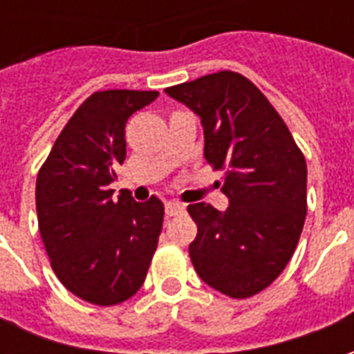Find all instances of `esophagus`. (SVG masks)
I'll list each match as a JSON object with an SVG mask.
<instances>
[{
	"label": "esophagus",
	"instance_id": "obj_1",
	"mask_svg": "<svg viewBox=\"0 0 354 354\" xmlns=\"http://www.w3.org/2000/svg\"><path fill=\"white\" fill-rule=\"evenodd\" d=\"M165 212H167V216H180L185 212V207L180 205V203H167L165 205Z\"/></svg>",
	"mask_w": 354,
	"mask_h": 354
}]
</instances>
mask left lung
Here are the masks:
<instances>
[{"label": "left lung", "mask_w": 354, "mask_h": 354, "mask_svg": "<svg viewBox=\"0 0 354 354\" xmlns=\"http://www.w3.org/2000/svg\"><path fill=\"white\" fill-rule=\"evenodd\" d=\"M201 117L205 159L223 170V212L195 203L189 245L195 271L235 299L256 296L282 273L307 214V165L288 127L260 88L237 72L208 73L165 88Z\"/></svg>", "instance_id": "1"}]
</instances>
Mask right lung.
Returning <instances> with one entry per match:
<instances>
[{
  "mask_svg": "<svg viewBox=\"0 0 354 354\" xmlns=\"http://www.w3.org/2000/svg\"><path fill=\"white\" fill-rule=\"evenodd\" d=\"M157 91H98L75 109L37 172L35 208L50 267L66 290L109 307L127 301L146 281L161 235L157 197L113 199L109 184L127 155V119Z\"/></svg>",
  "mask_w": 354,
  "mask_h": 354,
  "instance_id": "add662e5",
  "label": "right lung"
}]
</instances>
